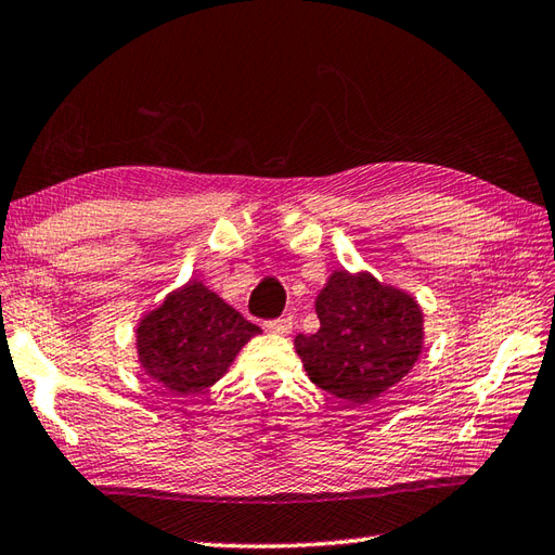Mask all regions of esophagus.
I'll use <instances>...</instances> for the list:
<instances>
[{
    "label": "esophagus",
    "instance_id": "34e87169",
    "mask_svg": "<svg viewBox=\"0 0 555 555\" xmlns=\"http://www.w3.org/2000/svg\"><path fill=\"white\" fill-rule=\"evenodd\" d=\"M266 327L270 333H278V335H285L292 331V315H282V319L275 321H268Z\"/></svg>",
    "mask_w": 555,
    "mask_h": 555
}]
</instances>
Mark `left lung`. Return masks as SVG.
<instances>
[{
  "label": "left lung",
  "instance_id": "8db88e82",
  "mask_svg": "<svg viewBox=\"0 0 555 555\" xmlns=\"http://www.w3.org/2000/svg\"><path fill=\"white\" fill-rule=\"evenodd\" d=\"M321 327L294 347L321 390L366 404L400 383L424 347V313L412 294L371 273L335 270L315 299Z\"/></svg>",
  "mask_w": 555,
  "mask_h": 555
}]
</instances>
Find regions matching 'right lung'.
<instances>
[{"label": "right lung", "mask_w": 555, "mask_h": 555, "mask_svg": "<svg viewBox=\"0 0 555 555\" xmlns=\"http://www.w3.org/2000/svg\"><path fill=\"white\" fill-rule=\"evenodd\" d=\"M258 325L248 323L203 282L191 280L135 327L143 371L169 392L189 395L224 376Z\"/></svg>", "instance_id": "right-lung-1"}]
</instances>
